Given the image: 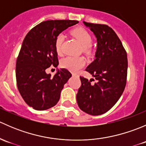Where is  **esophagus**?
I'll return each mask as SVG.
<instances>
[{"label":"esophagus","instance_id":"obj_1","mask_svg":"<svg viewBox=\"0 0 146 146\" xmlns=\"http://www.w3.org/2000/svg\"><path fill=\"white\" fill-rule=\"evenodd\" d=\"M72 75H73V76H78V75L76 74V73H73Z\"/></svg>","mask_w":146,"mask_h":146}]
</instances>
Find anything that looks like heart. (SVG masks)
I'll use <instances>...</instances> for the list:
<instances>
[{
	"mask_svg": "<svg viewBox=\"0 0 146 146\" xmlns=\"http://www.w3.org/2000/svg\"><path fill=\"white\" fill-rule=\"evenodd\" d=\"M72 35L78 40L81 46L85 50L89 49L92 42V38L90 34L82 27H78L73 29L71 32ZM65 39L64 33H60L57 35L55 40V48L58 54H61V46ZM85 64V61L82 57L68 56L62 60L61 65L64 68L68 69L70 71L76 73L81 69Z\"/></svg>",
	"mask_w": 146,
	"mask_h": 146,
	"instance_id": "heart-1",
	"label": "heart"
}]
</instances>
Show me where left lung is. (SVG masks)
<instances>
[{
    "label": "left lung",
    "instance_id": "1",
    "mask_svg": "<svg viewBox=\"0 0 146 146\" xmlns=\"http://www.w3.org/2000/svg\"><path fill=\"white\" fill-rule=\"evenodd\" d=\"M97 38L95 59L87 67L97 80L92 84L80 77L81 86L76 95L78 107L93 116L107 112L119 100L126 83L127 54L117 34L106 25L83 22Z\"/></svg>",
    "mask_w": 146,
    "mask_h": 146
}]
</instances>
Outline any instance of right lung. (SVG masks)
Instances as JSON below:
<instances>
[{"label": "right lung", "instance_id": "add662e5", "mask_svg": "<svg viewBox=\"0 0 146 146\" xmlns=\"http://www.w3.org/2000/svg\"><path fill=\"white\" fill-rule=\"evenodd\" d=\"M76 20H47L32 28L23 40L16 62V80L25 102L36 110L54 107L60 99L64 85L71 77L66 68L57 69L54 77L46 73L58 65L55 48L57 35Z\"/></svg>", "mask_w": 146, "mask_h": 146}]
</instances>
